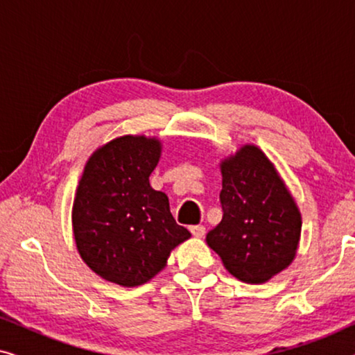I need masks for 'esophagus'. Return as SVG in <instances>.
Returning <instances> with one entry per match:
<instances>
[{
  "label": "esophagus",
  "instance_id": "1",
  "mask_svg": "<svg viewBox=\"0 0 355 355\" xmlns=\"http://www.w3.org/2000/svg\"><path fill=\"white\" fill-rule=\"evenodd\" d=\"M191 232H192L193 237H203V236H205V227L200 226V225L191 226Z\"/></svg>",
  "mask_w": 355,
  "mask_h": 355
}]
</instances>
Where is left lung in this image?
I'll use <instances>...</instances> for the list:
<instances>
[{"instance_id":"8db88e82","label":"left lung","mask_w":355,"mask_h":355,"mask_svg":"<svg viewBox=\"0 0 355 355\" xmlns=\"http://www.w3.org/2000/svg\"><path fill=\"white\" fill-rule=\"evenodd\" d=\"M223 220L207 244L242 283L263 284L297 255L302 215L275 163L245 144L220 162Z\"/></svg>"}]
</instances>
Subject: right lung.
<instances>
[{
	"mask_svg": "<svg viewBox=\"0 0 355 355\" xmlns=\"http://www.w3.org/2000/svg\"><path fill=\"white\" fill-rule=\"evenodd\" d=\"M162 140L121 135L87 159L72 203V232L87 266L110 283L145 284L191 237L169 211L166 193L150 186Z\"/></svg>",
	"mask_w": 355,
	"mask_h": 355,
	"instance_id": "obj_1",
	"label": "right lung"
}]
</instances>
